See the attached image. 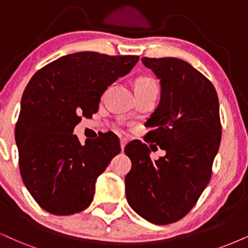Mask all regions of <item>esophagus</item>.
Masks as SVG:
<instances>
[{"mask_svg": "<svg viewBox=\"0 0 248 248\" xmlns=\"http://www.w3.org/2000/svg\"><path fill=\"white\" fill-rule=\"evenodd\" d=\"M126 143H127V139H126V138H122V139H121V148H122V152L124 151V147H125V146H126Z\"/></svg>", "mask_w": 248, "mask_h": 248, "instance_id": "1", "label": "esophagus"}]
</instances>
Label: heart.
<instances>
[{"mask_svg": "<svg viewBox=\"0 0 248 248\" xmlns=\"http://www.w3.org/2000/svg\"><path fill=\"white\" fill-rule=\"evenodd\" d=\"M157 88V84L154 79L151 77H140L136 80V91H145Z\"/></svg>", "mask_w": 248, "mask_h": 248, "instance_id": "b5f03b06", "label": "heart"}]
</instances>
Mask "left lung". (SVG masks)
<instances>
[{
  "label": "left lung",
  "mask_w": 248,
  "mask_h": 248,
  "mask_svg": "<svg viewBox=\"0 0 248 248\" xmlns=\"http://www.w3.org/2000/svg\"><path fill=\"white\" fill-rule=\"evenodd\" d=\"M141 61L161 82V100L146 123L152 130L145 141L160 145L166 155L152 161L153 145L134 140L125 146L132 162L125 177L126 199L141 217L164 225L188 214L212 178L222 137L219 103L212 82L185 61Z\"/></svg>",
  "instance_id": "obj_1"
}]
</instances>
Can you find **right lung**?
I'll use <instances>...</instances> for the list:
<instances>
[{"instance_id":"right-lung-1","label":"right lung","mask_w":248,"mask_h":248,"mask_svg":"<svg viewBox=\"0 0 248 248\" xmlns=\"http://www.w3.org/2000/svg\"><path fill=\"white\" fill-rule=\"evenodd\" d=\"M139 56L81 51L34 73L21 97L15 137L21 178L46 212L72 215L93 200L95 182L121 152L112 132L81 145L73 133L99 109L107 87L131 71Z\"/></svg>"}]
</instances>
